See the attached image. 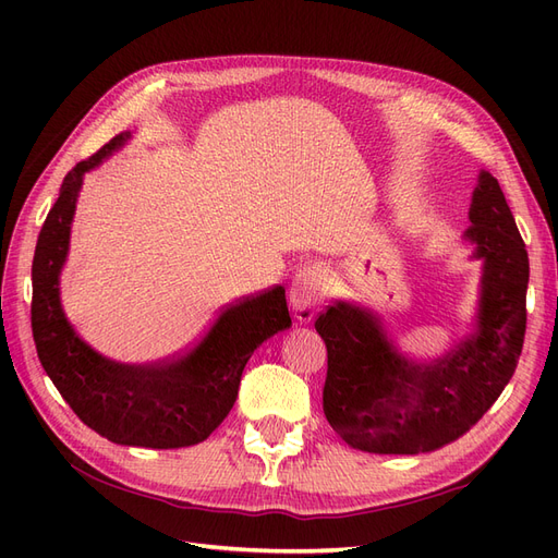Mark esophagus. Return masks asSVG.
Masks as SVG:
<instances>
[{"label":"esophagus","instance_id":"1","mask_svg":"<svg viewBox=\"0 0 558 558\" xmlns=\"http://www.w3.org/2000/svg\"><path fill=\"white\" fill-rule=\"evenodd\" d=\"M291 307L295 312V318L302 324L314 320L320 302L326 298V272L318 265L302 267L300 272L291 281Z\"/></svg>","mask_w":558,"mask_h":558}]
</instances>
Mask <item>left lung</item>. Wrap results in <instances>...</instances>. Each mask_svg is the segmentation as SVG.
<instances>
[{
    "instance_id": "1",
    "label": "left lung",
    "mask_w": 558,
    "mask_h": 558,
    "mask_svg": "<svg viewBox=\"0 0 558 558\" xmlns=\"http://www.w3.org/2000/svg\"><path fill=\"white\" fill-rule=\"evenodd\" d=\"M463 242L482 263L470 328L435 359L402 351L384 318L335 300L316 318L328 349L324 412L369 453H428L468 433L514 375L526 332L529 253L498 181L480 172Z\"/></svg>"
}]
</instances>
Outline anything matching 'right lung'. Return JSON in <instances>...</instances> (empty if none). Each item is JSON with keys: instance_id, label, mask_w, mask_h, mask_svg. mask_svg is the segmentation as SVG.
I'll list each match as a JSON object with an SVG mask.
<instances>
[{"instance_id": "obj_1", "label": "right lung", "mask_w": 558, "mask_h": 558, "mask_svg": "<svg viewBox=\"0 0 558 558\" xmlns=\"http://www.w3.org/2000/svg\"><path fill=\"white\" fill-rule=\"evenodd\" d=\"M130 140L132 132H121L64 177L32 263V332L46 375L88 428L123 447H193L232 410L251 353L291 328L286 289L272 286L226 307L199 342L177 359L121 363L83 340L60 298L76 202L83 177Z\"/></svg>"}]
</instances>
